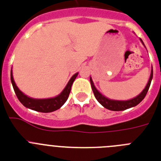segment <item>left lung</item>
Segmentation results:
<instances>
[{"label":"left lung","instance_id":"obj_1","mask_svg":"<svg viewBox=\"0 0 161 161\" xmlns=\"http://www.w3.org/2000/svg\"><path fill=\"white\" fill-rule=\"evenodd\" d=\"M140 40H141L142 43L144 45L142 40V39H140ZM152 78H153V69H152L151 76H150L149 81H148V83H147L145 88L143 89V91L138 96H137V97L133 98V99L128 100V101H117V100L109 99L107 97H104L101 92H98V90H97L95 87V86H94V83H93L92 78H90V82H91L92 89L96 99L98 101V102L101 104V106H103L104 107L110 110H113V111H120V110H127V109H129V108L131 107L136 106L144 99V97H146L147 92H148V89H149L151 83H152Z\"/></svg>","mask_w":161,"mask_h":161}]
</instances>
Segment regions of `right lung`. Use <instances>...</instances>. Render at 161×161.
<instances>
[{
  "label": "right lung",
  "instance_id": "add662e5",
  "mask_svg": "<svg viewBox=\"0 0 161 161\" xmlns=\"http://www.w3.org/2000/svg\"><path fill=\"white\" fill-rule=\"evenodd\" d=\"M78 73H76L73 75L72 78H70V80L67 83L66 87H64V89L61 92L60 95L53 97V98H47V99H34V98H31V97L25 95L24 93H23L14 83L13 74H12V69L11 72H10V79H11V83L13 85V87H14V92L18 97L19 101L25 107L38 112L49 113V112L55 111V110L60 109L65 103V101L68 99L70 91H71L73 83L75 80L76 77L78 76Z\"/></svg>",
  "mask_w": 161,
  "mask_h": 161
}]
</instances>
